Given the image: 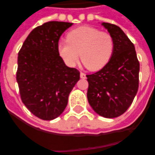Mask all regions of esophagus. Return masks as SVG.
I'll list each match as a JSON object with an SVG mask.
<instances>
[{"label":"esophagus","instance_id":"esophagus-1","mask_svg":"<svg viewBox=\"0 0 155 155\" xmlns=\"http://www.w3.org/2000/svg\"><path fill=\"white\" fill-rule=\"evenodd\" d=\"M80 78L81 79H85L86 78V75L84 72H80Z\"/></svg>","mask_w":155,"mask_h":155}]
</instances>
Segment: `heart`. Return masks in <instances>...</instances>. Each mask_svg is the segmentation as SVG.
<instances>
[{
    "mask_svg": "<svg viewBox=\"0 0 155 155\" xmlns=\"http://www.w3.org/2000/svg\"><path fill=\"white\" fill-rule=\"evenodd\" d=\"M58 50L68 65H75L80 54L87 69L98 71L112 58L114 41L108 33L91 26H80L68 33L67 39L58 43Z\"/></svg>",
    "mask_w": 155,
    "mask_h": 155,
    "instance_id": "b5f03b06",
    "label": "heart"
}]
</instances>
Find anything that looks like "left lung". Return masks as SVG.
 <instances>
[{
	"instance_id": "obj_1",
	"label": "left lung",
	"mask_w": 155,
	"mask_h": 155,
	"mask_svg": "<svg viewBox=\"0 0 155 155\" xmlns=\"http://www.w3.org/2000/svg\"><path fill=\"white\" fill-rule=\"evenodd\" d=\"M114 41L112 58L101 70L87 75V101L106 118L122 115L131 105L139 84L140 64L134 45L119 26L103 22Z\"/></svg>"
}]
</instances>
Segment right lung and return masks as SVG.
<instances>
[{"mask_svg": "<svg viewBox=\"0 0 155 155\" xmlns=\"http://www.w3.org/2000/svg\"><path fill=\"white\" fill-rule=\"evenodd\" d=\"M72 25L48 21L35 28L18 53L17 82L21 99L42 120H53L61 115L80 80V71L67 67L58 50L59 38Z\"/></svg>", "mask_w": 155, "mask_h": 155, "instance_id": "1", "label": "right lung"}]
</instances>
